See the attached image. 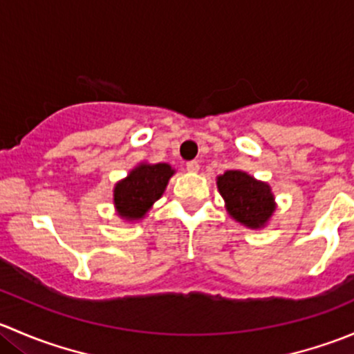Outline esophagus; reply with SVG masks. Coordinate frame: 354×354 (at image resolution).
I'll return each mask as SVG.
<instances>
[{
	"label": "esophagus",
	"mask_w": 354,
	"mask_h": 354,
	"mask_svg": "<svg viewBox=\"0 0 354 354\" xmlns=\"http://www.w3.org/2000/svg\"><path fill=\"white\" fill-rule=\"evenodd\" d=\"M187 169L190 171V173H197V171L200 169L198 160H188V162H187Z\"/></svg>",
	"instance_id": "esophagus-1"
}]
</instances>
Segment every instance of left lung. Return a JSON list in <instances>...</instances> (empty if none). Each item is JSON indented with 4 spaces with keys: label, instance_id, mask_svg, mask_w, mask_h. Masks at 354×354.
Here are the masks:
<instances>
[{
    "label": "left lung",
    "instance_id": "obj_1",
    "mask_svg": "<svg viewBox=\"0 0 354 354\" xmlns=\"http://www.w3.org/2000/svg\"><path fill=\"white\" fill-rule=\"evenodd\" d=\"M217 188L226 200L227 212L248 227L263 226L276 209L269 185L243 171H226L217 178Z\"/></svg>",
    "mask_w": 354,
    "mask_h": 354
}]
</instances>
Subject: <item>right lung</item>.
<instances>
[{"label":"right lung","instance_id":"add662e5","mask_svg":"<svg viewBox=\"0 0 354 354\" xmlns=\"http://www.w3.org/2000/svg\"><path fill=\"white\" fill-rule=\"evenodd\" d=\"M174 171L169 164H142L114 188V205L120 216L140 219L160 198Z\"/></svg>","mask_w":354,"mask_h":354}]
</instances>
